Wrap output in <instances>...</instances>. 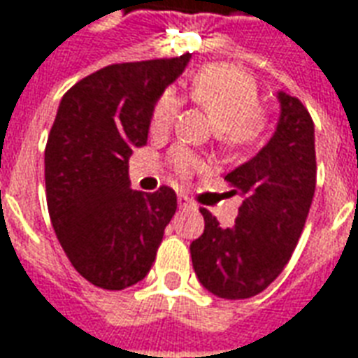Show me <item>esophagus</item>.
I'll return each instance as SVG.
<instances>
[{
    "label": "esophagus",
    "mask_w": 358,
    "mask_h": 358,
    "mask_svg": "<svg viewBox=\"0 0 358 358\" xmlns=\"http://www.w3.org/2000/svg\"><path fill=\"white\" fill-rule=\"evenodd\" d=\"M177 202H179V210H196L194 202L189 196H185V194H179Z\"/></svg>",
    "instance_id": "34e87169"
}]
</instances>
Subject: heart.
Instances as JSON below:
<instances>
[{"label":"heart","mask_w":358,"mask_h":358,"mask_svg":"<svg viewBox=\"0 0 358 358\" xmlns=\"http://www.w3.org/2000/svg\"><path fill=\"white\" fill-rule=\"evenodd\" d=\"M192 101L217 127V139L229 150H240L257 143L265 129V114L259 108V91L254 78L227 64H210L190 82ZM181 101L173 91H164L150 112V133L166 135L176 122ZM173 169L181 177L202 169V162L185 148L171 154Z\"/></svg>","instance_id":"b5f03b06"}]
</instances>
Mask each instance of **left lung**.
I'll return each mask as SVG.
<instances>
[{"label":"left lung","mask_w":358,"mask_h":358,"mask_svg":"<svg viewBox=\"0 0 358 358\" xmlns=\"http://www.w3.org/2000/svg\"><path fill=\"white\" fill-rule=\"evenodd\" d=\"M275 135L225 181L242 196L233 227L202 208L204 233L190 244L198 280L223 299L257 296L282 273L309 215L315 185V124L296 96L278 91Z\"/></svg>","instance_id":"8db88e82"}]
</instances>
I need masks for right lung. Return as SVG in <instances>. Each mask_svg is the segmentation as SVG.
Here are the masks:
<instances>
[{"label": "right lung", "instance_id": "add662e5", "mask_svg": "<svg viewBox=\"0 0 358 358\" xmlns=\"http://www.w3.org/2000/svg\"><path fill=\"white\" fill-rule=\"evenodd\" d=\"M176 59L122 62L96 70L62 96L45 147L49 217L80 275L124 289L152 267L176 190L129 187V156L147 145L156 99L189 64Z\"/></svg>", "mask_w": 358, "mask_h": 358}]
</instances>
